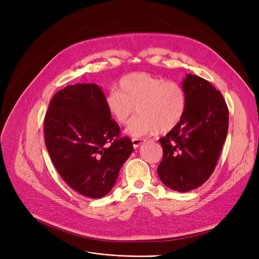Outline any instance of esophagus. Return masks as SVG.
Instances as JSON below:
<instances>
[{"label": "esophagus", "mask_w": 259, "mask_h": 259, "mask_svg": "<svg viewBox=\"0 0 259 259\" xmlns=\"http://www.w3.org/2000/svg\"><path fill=\"white\" fill-rule=\"evenodd\" d=\"M146 142L145 139H137V138H133L132 139V144L134 148H139L142 144H144Z\"/></svg>", "instance_id": "esophagus-1"}]
</instances>
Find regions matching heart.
I'll list each match as a JSON object with an SVG mask.
<instances>
[{"instance_id":"obj_1","label":"heart","mask_w":259,"mask_h":259,"mask_svg":"<svg viewBox=\"0 0 259 259\" xmlns=\"http://www.w3.org/2000/svg\"><path fill=\"white\" fill-rule=\"evenodd\" d=\"M119 90L112 89L106 97L108 112L119 125H126L132 114L140 113L129 124L128 133L134 137L165 133L182 120L187 106L183 86L146 72H134L119 80Z\"/></svg>"}]
</instances>
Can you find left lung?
Wrapping results in <instances>:
<instances>
[{
  "label": "left lung",
  "instance_id": "8db88e82",
  "mask_svg": "<svg viewBox=\"0 0 259 259\" xmlns=\"http://www.w3.org/2000/svg\"><path fill=\"white\" fill-rule=\"evenodd\" d=\"M187 97L182 120L158 141L162 159L157 167L160 181L179 192L205 183L214 171L229 127V110L221 91L205 78L187 74Z\"/></svg>",
  "mask_w": 259,
  "mask_h": 259
}]
</instances>
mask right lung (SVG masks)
<instances>
[{
  "label": "right lung",
  "mask_w": 259,
  "mask_h": 259,
  "mask_svg": "<svg viewBox=\"0 0 259 259\" xmlns=\"http://www.w3.org/2000/svg\"><path fill=\"white\" fill-rule=\"evenodd\" d=\"M95 84L69 85L53 95L44 120L45 145L54 167L77 193L100 198L110 192L133 151Z\"/></svg>",
  "instance_id": "obj_1"
}]
</instances>
